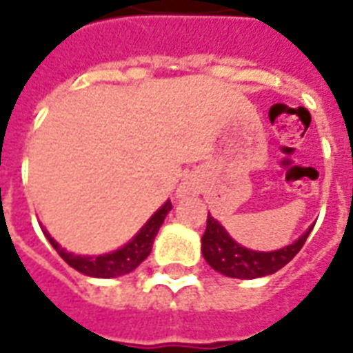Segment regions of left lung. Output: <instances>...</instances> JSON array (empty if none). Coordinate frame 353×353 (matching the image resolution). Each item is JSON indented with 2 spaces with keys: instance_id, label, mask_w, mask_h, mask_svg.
Segmentation results:
<instances>
[{
  "instance_id": "1",
  "label": "left lung",
  "mask_w": 353,
  "mask_h": 353,
  "mask_svg": "<svg viewBox=\"0 0 353 353\" xmlns=\"http://www.w3.org/2000/svg\"><path fill=\"white\" fill-rule=\"evenodd\" d=\"M310 226L297 241L271 252H258L241 247L228 236V232L208 213V226L202 236V254L205 262L219 273L232 279H258L271 275L284 268L296 256L309 237Z\"/></svg>"
}]
</instances>
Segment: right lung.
Returning <instances> with one entry per match:
<instances>
[{"label":"right lung","mask_w":353,"mask_h":353,"mask_svg":"<svg viewBox=\"0 0 353 353\" xmlns=\"http://www.w3.org/2000/svg\"><path fill=\"white\" fill-rule=\"evenodd\" d=\"M170 210H172V202L168 200L148 223L143 224L142 230L125 247H121L119 250H114V252H108V254H101V256H78V254L67 252L65 249H61V245L56 239H52V236L46 230H43V232L52 247L57 250V254L63 258L70 268L80 271L82 275L112 279V276H121L134 271L145 258L150 256L157 232L163 226L164 216L168 215Z\"/></svg>","instance_id":"right-lung-1"}]
</instances>
